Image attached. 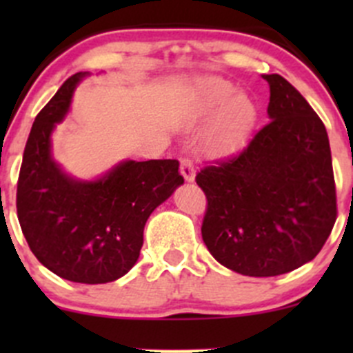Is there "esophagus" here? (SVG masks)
<instances>
[{"label": "esophagus", "instance_id": "esophagus-1", "mask_svg": "<svg viewBox=\"0 0 353 353\" xmlns=\"http://www.w3.org/2000/svg\"><path fill=\"white\" fill-rule=\"evenodd\" d=\"M181 174H183V177L188 181V183H193V181H194V176H196V169H194L193 162H191L190 159L181 160Z\"/></svg>", "mask_w": 353, "mask_h": 353}]
</instances>
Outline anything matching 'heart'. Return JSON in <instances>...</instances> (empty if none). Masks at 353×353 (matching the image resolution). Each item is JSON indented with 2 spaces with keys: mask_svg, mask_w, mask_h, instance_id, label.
Here are the masks:
<instances>
[{
  "mask_svg": "<svg viewBox=\"0 0 353 353\" xmlns=\"http://www.w3.org/2000/svg\"><path fill=\"white\" fill-rule=\"evenodd\" d=\"M194 117L212 121L205 145L212 154H229L244 143L256 119V108L245 95H237V88L220 77H208L198 81L191 102Z\"/></svg>",
  "mask_w": 353,
  "mask_h": 353,
  "instance_id": "heart-1",
  "label": "heart"
}]
</instances>
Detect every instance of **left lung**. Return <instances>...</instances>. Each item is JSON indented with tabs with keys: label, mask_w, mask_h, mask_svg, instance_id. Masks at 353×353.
<instances>
[{
	"label": "left lung",
	"mask_w": 353,
	"mask_h": 353,
	"mask_svg": "<svg viewBox=\"0 0 353 353\" xmlns=\"http://www.w3.org/2000/svg\"><path fill=\"white\" fill-rule=\"evenodd\" d=\"M270 123L241 152L196 174L206 196L201 236L213 258L248 276H276L318 256L336 220L326 128L280 74Z\"/></svg>",
	"instance_id": "left-lung-1"
}]
</instances>
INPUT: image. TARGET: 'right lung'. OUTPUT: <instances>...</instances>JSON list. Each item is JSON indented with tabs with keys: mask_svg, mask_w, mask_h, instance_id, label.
Listing matches in <instances>:
<instances>
[{
	"mask_svg": "<svg viewBox=\"0 0 353 353\" xmlns=\"http://www.w3.org/2000/svg\"><path fill=\"white\" fill-rule=\"evenodd\" d=\"M85 73L70 77L37 114L17 184V213L28 248L48 270L77 283H108L140 256L148 216L184 183L177 160H126L97 181H77L51 157V133L63 121Z\"/></svg>",
	"mask_w": 353,
	"mask_h": 353,
	"instance_id": "obj_1",
	"label": "right lung"
}]
</instances>
